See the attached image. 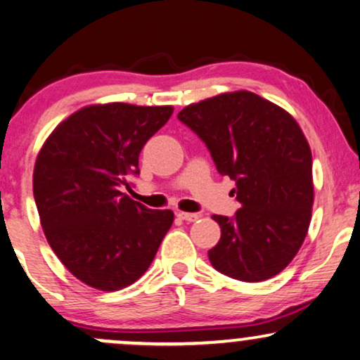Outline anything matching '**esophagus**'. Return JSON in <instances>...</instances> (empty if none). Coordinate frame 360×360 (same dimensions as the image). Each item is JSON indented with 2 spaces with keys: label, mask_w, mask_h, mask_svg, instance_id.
Segmentation results:
<instances>
[{
  "label": "esophagus",
  "mask_w": 360,
  "mask_h": 360,
  "mask_svg": "<svg viewBox=\"0 0 360 360\" xmlns=\"http://www.w3.org/2000/svg\"><path fill=\"white\" fill-rule=\"evenodd\" d=\"M176 217L185 221H195L200 219V215L198 214H188V212H176Z\"/></svg>",
  "instance_id": "1"
}]
</instances>
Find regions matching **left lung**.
Wrapping results in <instances>:
<instances>
[{
	"mask_svg": "<svg viewBox=\"0 0 360 360\" xmlns=\"http://www.w3.org/2000/svg\"><path fill=\"white\" fill-rule=\"evenodd\" d=\"M179 120L207 145L220 175L235 180L240 208L214 215L220 240L214 269L262 282L290 264L312 217V153L290 113L252 91L221 93L185 106Z\"/></svg>",
	"mask_w": 360,
	"mask_h": 360,
	"instance_id": "8db88e82",
	"label": "left lung"
}]
</instances>
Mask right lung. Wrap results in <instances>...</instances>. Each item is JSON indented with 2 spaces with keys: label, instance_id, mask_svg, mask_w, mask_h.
<instances>
[{
  "label": "right lung",
  "instance_id": "add662e5",
  "mask_svg": "<svg viewBox=\"0 0 360 360\" xmlns=\"http://www.w3.org/2000/svg\"><path fill=\"white\" fill-rule=\"evenodd\" d=\"M172 113V106L90 105L61 122L39 150L33 195L43 232L86 285H131L172 227V210H150L122 193L128 175L140 173L143 145Z\"/></svg>",
  "mask_w": 360,
  "mask_h": 360
}]
</instances>
